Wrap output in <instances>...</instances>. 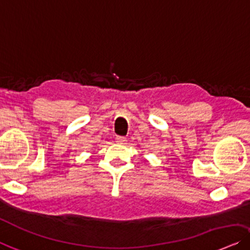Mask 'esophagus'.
<instances>
[{
  "instance_id": "esophagus-1",
  "label": "esophagus",
  "mask_w": 250,
  "mask_h": 250,
  "mask_svg": "<svg viewBox=\"0 0 250 250\" xmlns=\"http://www.w3.org/2000/svg\"><path fill=\"white\" fill-rule=\"evenodd\" d=\"M115 140H116V142H117V143H121V144L125 143L126 141H127V140L125 139L124 136H116V139H115Z\"/></svg>"
}]
</instances>
